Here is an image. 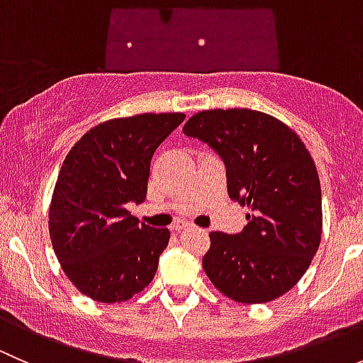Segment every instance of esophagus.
<instances>
[{
	"label": "esophagus",
	"mask_w": 363,
	"mask_h": 363,
	"mask_svg": "<svg viewBox=\"0 0 363 363\" xmlns=\"http://www.w3.org/2000/svg\"><path fill=\"white\" fill-rule=\"evenodd\" d=\"M191 226L188 225V223H177V225H174V232H184V230H189Z\"/></svg>",
	"instance_id": "1"
}]
</instances>
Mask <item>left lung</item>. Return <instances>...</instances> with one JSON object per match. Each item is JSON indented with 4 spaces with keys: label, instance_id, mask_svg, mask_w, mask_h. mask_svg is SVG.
Returning <instances> with one entry per match:
<instances>
[{
    "label": "left lung",
    "instance_id": "8db88e82",
    "mask_svg": "<svg viewBox=\"0 0 363 363\" xmlns=\"http://www.w3.org/2000/svg\"><path fill=\"white\" fill-rule=\"evenodd\" d=\"M184 135L205 142L226 168L230 199L251 208L242 232H212L203 270L228 298L265 303L290 291L321 240L316 164L294 130L250 108L189 117Z\"/></svg>",
    "mask_w": 363,
    "mask_h": 363
}]
</instances>
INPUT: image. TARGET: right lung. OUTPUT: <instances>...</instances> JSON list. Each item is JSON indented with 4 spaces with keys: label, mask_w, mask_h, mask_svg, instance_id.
<instances>
[{
    "label": "right lung",
    "mask_w": 363,
    "mask_h": 363,
    "mask_svg": "<svg viewBox=\"0 0 363 363\" xmlns=\"http://www.w3.org/2000/svg\"><path fill=\"white\" fill-rule=\"evenodd\" d=\"M184 113H138L91 128L63 161L49 211L67 277L98 302L140 294L158 270L168 228L138 223L126 205L147 196L151 160Z\"/></svg>",
    "instance_id": "add662e5"
}]
</instances>
